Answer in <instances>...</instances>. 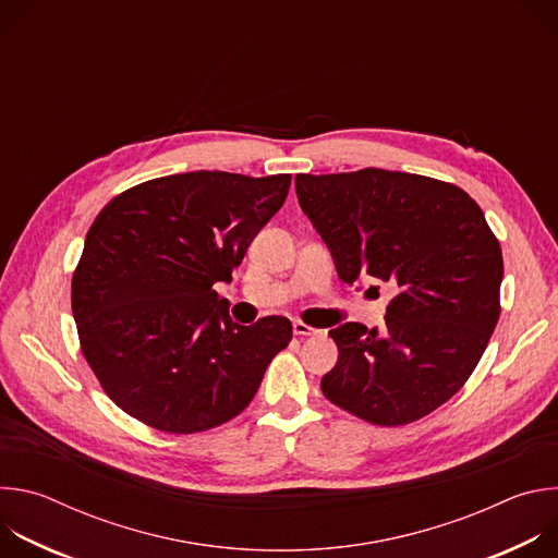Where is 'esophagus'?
Listing matches in <instances>:
<instances>
[{"mask_svg":"<svg viewBox=\"0 0 558 558\" xmlns=\"http://www.w3.org/2000/svg\"><path fill=\"white\" fill-rule=\"evenodd\" d=\"M293 333H295V336H320L323 331H320V329H313V327H308V325L295 320V323H293Z\"/></svg>","mask_w":558,"mask_h":558,"instance_id":"1","label":"esophagus"}]
</instances>
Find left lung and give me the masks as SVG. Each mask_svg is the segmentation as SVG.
Returning <instances> with one entry per match:
<instances>
[{
	"instance_id": "8db88e82",
	"label": "left lung",
	"mask_w": 558,
	"mask_h": 558,
	"mask_svg": "<svg viewBox=\"0 0 558 558\" xmlns=\"http://www.w3.org/2000/svg\"><path fill=\"white\" fill-rule=\"evenodd\" d=\"M295 194L340 280H381L392 295L384 331H329L338 364L325 397L377 426L433 413L480 364L499 320L504 258L482 207L457 185L377 168L298 174Z\"/></svg>"
}]
</instances>
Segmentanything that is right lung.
<instances>
[{"label": "right lung", "instance_id": "right-lung-1", "mask_svg": "<svg viewBox=\"0 0 558 558\" xmlns=\"http://www.w3.org/2000/svg\"><path fill=\"white\" fill-rule=\"evenodd\" d=\"M291 174L185 172L112 198L72 276L82 351L134 420L190 435L250 407L293 331L282 315L235 325L214 291L282 207Z\"/></svg>", "mask_w": 558, "mask_h": 558}]
</instances>
